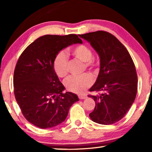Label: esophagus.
<instances>
[{"label":"esophagus","instance_id":"34e87169","mask_svg":"<svg viewBox=\"0 0 152 152\" xmlns=\"http://www.w3.org/2000/svg\"><path fill=\"white\" fill-rule=\"evenodd\" d=\"M79 98H80V99H86V97H87V96H86V95H79Z\"/></svg>","mask_w":152,"mask_h":152}]
</instances>
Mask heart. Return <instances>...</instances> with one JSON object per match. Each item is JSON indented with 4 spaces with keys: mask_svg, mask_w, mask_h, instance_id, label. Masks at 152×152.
I'll use <instances>...</instances> for the list:
<instances>
[{
    "mask_svg": "<svg viewBox=\"0 0 152 152\" xmlns=\"http://www.w3.org/2000/svg\"><path fill=\"white\" fill-rule=\"evenodd\" d=\"M71 54L81 61L84 62V68L93 72L99 69V63L93 57V51L84 44H79L71 49ZM68 57L63 52H60L54 58L53 68L55 74L59 77H65L68 72ZM93 83L92 76L85 73L81 76H71L66 79L64 84L66 89L75 93H84Z\"/></svg>",
    "mask_w": 152,
    "mask_h": 152,
    "instance_id": "heart-1",
    "label": "heart"
}]
</instances>
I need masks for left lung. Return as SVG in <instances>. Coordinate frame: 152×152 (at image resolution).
Returning a JSON list of instances; mask_svg holds the SVG:
<instances>
[{
  "label": "left lung",
  "mask_w": 152,
  "mask_h": 152,
  "mask_svg": "<svg viewBox=\"0 0 152 152\" xmlns=\"http://www.w3.org/2000/svg\"><path fill=\"white\" fill-rule=\"evenodd\" d=\"M90 42L100 58V70L88 95L95 102L89 114L91 120L101 124H112L124 118L136 98L138 76L130 54L111 33L96 31L79 34Z\"/></svg>",
  "instance_id": "1"
}]
</instances>
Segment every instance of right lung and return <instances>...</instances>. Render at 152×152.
<instances>
[{
    "label": "right lung",
    "mask_w": 152,
    "mask_h": 152,
    "mask_svg": "<svg viewBox=\"0 0 152 152\" xmlns=\"http://www.w3.org/2000/svg\"><path fill=\"white\" fill-rule=\"evenodd\" d=\"M73 43H82L77 34H47L28 45L18 58L14 72L16 100L25 118L41 129L64 122L77 95L64 93L65 88L53 68L60 50Z\"/></svg>",
    "instance_id": "right-lung-1"
}]
</instances>
